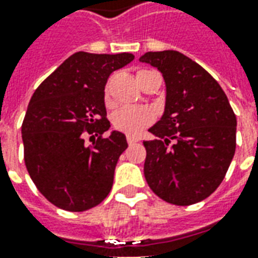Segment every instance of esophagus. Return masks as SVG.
<instances>
[{
  "label": "esophagus",
  "mask_w": 258,
  "mask_h": 258,
  "mask_svg": "<svg viewBox=\"0 0 258 258\" xmlns=\"http://www.w3.org/2000/svg\"><path fill=\"white\" fill-rule=\"evenodd\" d=\"M127 142H128V145H133V144H135V142H138V140H137L135 137L128 135V137H127Z\"/></svg>",
  "instance_id": "1"
}]
</instances>
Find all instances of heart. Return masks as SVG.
Here are the masks:
<instances>
[{
  "label": "heart",
  "mask_w": 258,
  "mask_h": 258,
  "mask_svg": "<svg viewBox=\"0 0 258 258\" xmlns=\"http://www.w3.org/2000/svg\"><path fill=\"white\" fill-rule=\"evenodd\" d=\"M148 72V70H141ZM113 125L125 134L137 135L153 121V113L149 109L137 106H123L113 113Z\"/></svg>",
  "instance_id": "heart-1"
}]
</instances>
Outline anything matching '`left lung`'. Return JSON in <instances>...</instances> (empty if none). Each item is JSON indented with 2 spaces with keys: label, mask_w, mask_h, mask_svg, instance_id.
<instances>
[{
  "label": "left lung",
  "mask_w": 258,
  "mask_h": 258,
  "mask_svg": "<svg viewBox=\"0 0 258 258\" xmlns=\"http://www.w3.org/2000/svg\"><path fill=\"white\" fill-rule=\"evenodd\" d=\"M141 62L162 73L164 113L145 141L144 174L151 189L171 205L189 206L221 184L236 148V116L220 84L178 51L146 52Z\"/></svg>",
  "instance_id": "obj_1"
}]
</instances>
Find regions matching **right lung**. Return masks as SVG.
<instances>
[{"instance_id": "obj_1", "label": "right lung", "mask_w": 258, "mask_h": 258, "mask_svg": "<svg viewBox=\"0 0 258 258\" xmlns=\"http://www.w3.org/2000/svg\"><path fill=\"white\" fill-rule=\"evenodd\" d=\"M134 59L128 52H76L34 91L22 124L26 168L37 189L59 209L85 211L112 189L114 168L127 149L125 135L102 138L109 76ZM100 134L92 147L84 133Z\"/></svg>"}]
</instances>
